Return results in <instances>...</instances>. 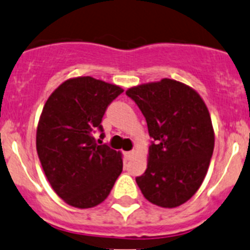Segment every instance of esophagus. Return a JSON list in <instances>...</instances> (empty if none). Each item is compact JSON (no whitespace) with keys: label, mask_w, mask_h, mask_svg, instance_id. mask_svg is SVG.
I'll list each match as a JSON object with an SVG mask.
<instances>
[{"label":"esophagus","mask_w":250,"mask_h":250,"mask_svg":"<svg viewBox=\"0 0 250 250\" xmlns=\"http://www.w3.org/2000/svg\"><path fill=\"white\" fill-rule=\"evenodd\" d=\"M133 156H134V151H127V152H125V160H130Z\"/></svg>","instance_id":"obj_1"}]
</instances>
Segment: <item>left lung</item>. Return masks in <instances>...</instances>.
<instances>
[{
  "label": "left lung",
  "instance_id": "1",
  "mask_svg": "<svg viewBox=\"0 0 250 250\" xmlns=\"http://www.w3.org/2000/svg\"><path fill=\"white\" fill-rule=\"evenodd\" d=\"M125 95L142 111L152 138L137 184L152 204L179 207L199 189L214 151L207 105L192 88L167 78L128 89Z\"/></svg>",
  "mask_w": 250,
  "mask_h": 250
}]
</instances>
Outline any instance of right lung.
<instances>
[{
  "mask_svg": "<svg viewBox=\"0 0 250 250\" xmlns=\"http://www.w3.org/2000/svg\"><path fill=\"white\" fill-rule=\"evenodd\" d=\"M123 93L113 84L91 77L68 79L43 106L36 150L43 172L57 195L67 204L88 209L103 203L121 174V152L96 143L108 105Z\"/></svg>",
  "mask_w": 250,
  "mask_h": 250,
  "instance_id": "obj_1",
  "label": "right lung"
}]
</instances>
